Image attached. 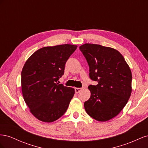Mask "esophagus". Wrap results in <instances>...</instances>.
<instances>
[{"instance_id":"1","label":"esophagus","mask_w":148,"mask_h":148,"mask_svg":"<svg viewBox=\"0 0 148 148\" xmlns=\"http://www.w3.org/2000/svg\"><path fill=\"white\" fill-rule=\"evenodd\" d=\"M82 89V88H75V92H76V93H78L79 92L81 91Z\"/></svg>"}]
</instances>
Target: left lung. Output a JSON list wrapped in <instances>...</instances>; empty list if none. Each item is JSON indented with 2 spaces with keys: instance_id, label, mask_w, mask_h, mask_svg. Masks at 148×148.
Masks as SVG:
<instances>
[{
  "instance_id": "1",
  "label": "left lung",
  "mask_w": 148,
  "mask_h": 148,
  "mask_svg": "<svg viewBox=\"0 0 148 148\" xmlns=\"http://www.w3.org/2000/svg\"><path fill=\"white\" fill-rule=\"evenodd\" d=\"M79 50L88 64L89 78L98 83L88 86L91 96L84 102L85 110L97 121L109 120L120 112L130 97V69L115 49L87 43Z\"/></svg>"
}]
</instances>
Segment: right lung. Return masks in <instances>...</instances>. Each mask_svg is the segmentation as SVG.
I'll return each mask as SVG.
<instances>
[{
	"instance_id": "1",
	"label": "right lung",
	"mask_w": 148,
	"mask_h": 148,
	"mask_svg": "<svg viewBox=\"0 0 148 148\" xmlns=\"http://www.w3.org/2000/svg\"><path fill=\"white\" fill-rule=\"evenodd\" d=\"M77 46L62 44L38 49L21 71V91L31 113L44 122L59 119L67 110L75 89L59 84L65 65Z\"/></svg>"
}]
</instances>
